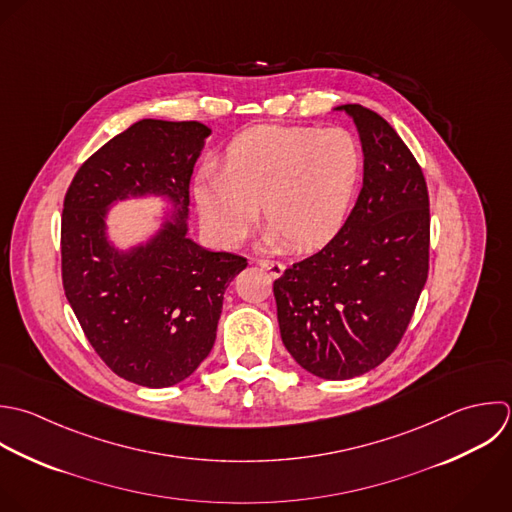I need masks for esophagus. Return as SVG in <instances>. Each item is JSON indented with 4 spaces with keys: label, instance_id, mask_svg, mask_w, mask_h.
<instances>
[{
    "label": "esophagus",
    "instance_id": "1",
    "mask_svg": "<svg viewBox=\"0 0 512 512\" xmlns=\"http://www.w3.org/2000/svg\"><path fill=\"white\" fill-rule=\"evenodd\" d=\"M255 263L259 267H263L265 271H269L273 277H279L283 273V269H285V265L281 261H273V259H255Z\"/></svg>",
    "mask_w": 512,
    "mask_h": 512
}]
</instances>
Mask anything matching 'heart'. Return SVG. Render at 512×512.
Returning <instances> with one entry per match:
<instances>
[{
  "instance_id": "heart-1",
  "label": "heart",
  "mask_w": 512,
  "mask_h": 512,
  "mask_svg": "<svg viewBox=\"0 0 512 512\" xmlns=\"http://www.w3.org/2000/svg\"><path fill=\"white\" fill-rule=\"evenodd\" d=\"M361 177L363 149L351 131L259 125L229 143L223 171L199 173L195 199L205 227L227 247L249 235L261 205L269 245L311 251L341 231Z\"/></svg>"
}]
</instances>
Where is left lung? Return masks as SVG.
<instances>
[{"label":"left lung","instance_id":"8db88e82","mask_svg":"<svg viewBox=\"0 0 512 512\" xmlns=\"http://www.w3.org/2000/svg\"><path fill=\"white\" fill-rule=\"evenodd\" d=\"M345 109L361 135L363 189L341 231L273 283L281 339L309 373L343 381L401 343L429 275L431 213L421 165L375 111Z\"/></svg>","mask_w":512,"mask_h":512}]
</instances>
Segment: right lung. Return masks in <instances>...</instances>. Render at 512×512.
<instances>
[{
	"instance_id": "obj_1",
	"label": "right lung",
	"mask_w": 512,
	"mask_h": 512,
	"mask_svg": "<svg viewBox=\"0 0 512 512\" xmlns=\"http://www.w3.org/2000/svg\"><path fill=\"white\" fill-rule=\"evenodd\" d=\"M209 127L141 119L77 169L61 213L65 297L95 353L121 379L161 389L187 379L211 353L223 295L247 267L187 237L193 165ZM161 192L176 217L151 244L119 256L104 237V209L129 194Z\"/></svg>"
}]
</instances>
